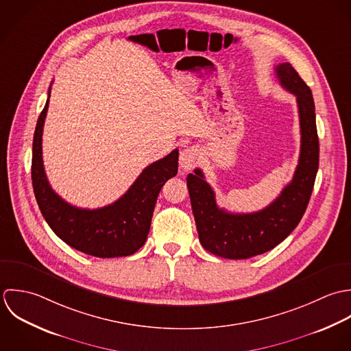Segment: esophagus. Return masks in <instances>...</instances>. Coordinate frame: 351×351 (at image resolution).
I'll use <instances>...</instances> for the list:
<instances>
[{
  "label": "esophagus",
  "instance_id": "1",
  "mask_svg": "<svg viewBox=\"0 0 351 351\" xmlns=\"http://www.w3.org/2000/svg\"><path fill=\"white\" fill-rule=\"evenodd\" d=\"M199 157H201V152L197 147H194V146L186 147L180 152V157H179L180 167L184 171H190L197 165V162L199 161Z\"/></svg>",
  "mask_w": 351,
  "mask_h": 351
}]
</instances>
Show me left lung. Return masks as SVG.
I'll return each mask as SVG.
<instances>
[{
	"label": "left lung",
	"mask_w": 351,
	"mask_h": 351,
	"mask_svg": "<svg viewBox=\"0 0 351 351\" xmlns=\"http://www.w3.org/2000/svg\"><path fill=\"white\" fill-rule=\"evenodd\" d=\"M276 73L280 85L297 99L301 129L298 165L280 197L262 210L229 213L217 206L215 194L199 168L187 176L199 241L206 251L221 258L248 259L277 247L298 225L312 195L319 168L312 92L289 62L280 64Z\"/></svg>",
	"instance_id": "8db88e82"
}]
</instances>
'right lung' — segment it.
I'll use <instances>...</instances> for the list:
<instances>
[{
    "label": "right lung",
    "instance_id": "1",
    "mask_svg": "<svg viewBox=\"0 0 351 351\" xmlns=\"http://www.w3.org/2000/svg\"><path fill=\"white\" fill-rule=\"evenodd\" d=\"M49 97L39 115L32 142V186L38 206L53 232L68 245L97 258L129 256L145 244L161 187L178 173L179 150L147 165L133 186L114 204L80 209L64 201L50 186L42 157V134Z\"/></svg>",
    "mask_w": 351,
    "mask_h": 351
}]
</instances>
